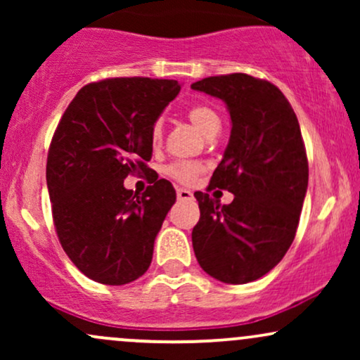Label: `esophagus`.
I'll list each match as a JSON object with an SVG mask.
<instances>
[{
    "label": "esophagus",
    "instance_id": "1",
    "mask_svg": "<svg viewBox=\"0 0 360 360\" xmlns=\"http://www.w3.org/2000/svg\"><path fill=\"white\" fill-rule=\"evenodd\" d=\"M177 200L179 201H186V200H193V193L189 189L184 188H177Z\"/></svg>",
    "mask_w": 360,
    "mask_h": 360
}]
</instances>
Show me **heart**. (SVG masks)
I'll return each instance as SVG.
<instances>
[{
  "label": "heart",
  "mask_w": 360,
  "mask_h": 360,
  "mask_svg": "<svg viewBox=\"0 0 360 360\" xmlns=\"http://www.w3.org/2000/svg\"><path fill=\"white\" fill-rule=\"evenodd\" d=\"M186 115H188L189 122L193 123L194 128L203 135H208L212 130L220 128V117H218L217 111L208 105H193ZM162 122L159 120V122L154 123V127H152L150 130L152 146H159L160 140H162ZM166 172L171 177H174L176 181H179V183L189 184L193 183V181L196 179V176L201 172V166L196 162H174L166 167Z\"/></svg>",
  "instance_id": "heart-1"
}]
</instances>
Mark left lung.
I'll return each instance as SVG.
<instances>
[{"label": "left lung", "mask_w": 360, "mask_h": 360, "mask_svg": "<svg viewBox=\"0 0 360 360\" xmlns=\"http://www.w3.org/2000/svg\"><path fill=\"white\" fill-rule=\"evenodd\" d=\"M191 88L220 98L230 113L229 146L210 184L233 194L220 205L194 193L201 212L194 255L221 283H250L278 266L298 229L308 188L298 118L279 88L249 74L205 77Z\"/></svg>", "instance_id": "1"}]
</instances>
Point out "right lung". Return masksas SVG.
Here are the masks:
<instances>
[{"instance_id": "1", "label": "right lung", "mask_w": 360, "mask_h": 360, "mask_svg": "<svg viewBox=\"0 0 360 360\" xmlns=\"http://www.w3.org/2000/svg\"><path fill=\"white\" fill-rule=\"evenodd\" d=\"M179 91L174 79L91 82L57 125L47 157L53 225L68 257L96 283L122 286L150 266L176 191L159 179L139 196L123 181L150 171V130Z\"/></svg>"}]
</instances>
